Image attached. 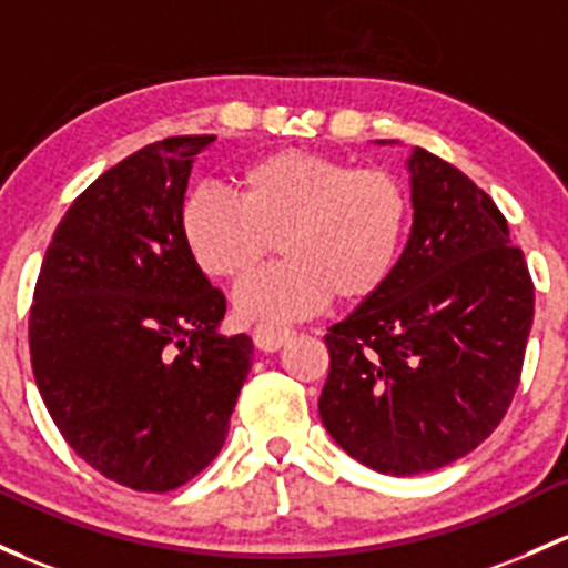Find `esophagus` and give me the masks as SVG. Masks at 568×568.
<instances>
[{"instance_id":"34e87169","label":"esophagus","mask_w":568,"mask_h":568,"mask_svg":"<svg viewBox=\"0 0 568 568\" xmlns=\"http://www.w3.org/2000/svg\"><path fill=\"white\" fill-rule=\"evenodd\" d=\"M294 329H280V326H255L253 329V343L255 348L264 351V354H274V351L283 348L285 343L294 339Z\"/></svg>"}]
</instances>
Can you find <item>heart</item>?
<instances>
[{"label": "heart", "mask_w": 568, "mask_h": 568, "mask_svg": "<svg viewBox=\"0 0 568 568\" xmlns=\"http://www.w3.org/2000/svg\"><path fill=\"white\" fill-rule=\"evenodd\" d=\"M184 247L209 277L239 283L280 242L285 261L239 285L250 324H285L378 294L397 268L408 193L384 169L315 152H277L242 174V199L193 190L179 212Z\"/></svg>", "instance_id": "b5f03b06"}]
</instances>
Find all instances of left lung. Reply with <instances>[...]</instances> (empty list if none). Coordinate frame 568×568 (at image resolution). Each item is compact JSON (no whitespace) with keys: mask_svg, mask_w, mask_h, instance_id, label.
<instances>
[{"mask_svg":"<svg viewBox=\"0 0 568 568\" xmlns=\"http://www.w3.org/2000/svg\"><path fill=\"white\" fill-rule=\"evenodd\" d=\"M405 169L408 244L389 283L324 337L318 399L332 438L389 476L444 468L498 427L534 324V283L493 199L419 146Z\"/></svg>","mask_w":568,"mask_h":568,"instance_id":"8db88e82","label":"left lung"}]
</instances>
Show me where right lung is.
Returning a JSON list of instances; mask_svg holds the SVG:
<instances>
[{
	"label": "right lung",
	"mask_w": 568,
	"mask_h": 568,
	"mask_svg": "<svg viewBox=\"0 0 568 568\" xmlns=\"http://www.w3.org/2000/svg\"><path fill=\"white\" fill-rule=\"evenodd\" d=\"M214 135L139 149L94 179L53 231L29 351L75 455L141 493H169L223 449L253 339L220 332L225 296L179 231L195 154Z\"/></svg>",
	"instance_id": "add662e5"
}]
</instances>
